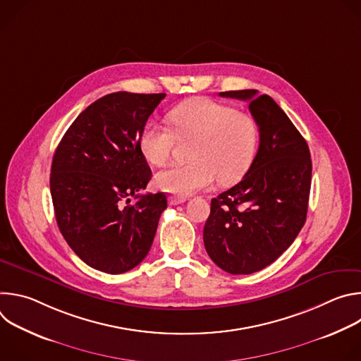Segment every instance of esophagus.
I'll use <instances>...</instances> for the list:
<instances>
[{
	"instance_id": "obj_1",
	"label": "esophagus",
	"mask_w": 361,
	"mask_h": 361,
	"mask_svg": "<svg viewBox=\"0 0 361 361\" xmlns=\"http://www.w3.org/2000/svg\"><path fill=\"white\" fill-rule=\"evenodd\" d=\"M187 198L185 197H178V195H171L170 198H169V201H170V204L171 205H177V204H183L184 201H185Z\"/></svg>"
}]
</instances>
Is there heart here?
<instances>
[{"mask_svg": "<svg viewBox=\"0 0 361 361\" xmlns=\"http://www.w3.org/2000/svg\"><path fill=\"white\" fill-rule=\"evenodd\" d=\"M171 130L147 123L138 137L144 159L163 166L169 161L176 137L195 138L185 164H173L156 176L157 185L174 195H190L209 188L217 178L230 184L250 169L259 144V128L250 114L210 98H191L170 113Z\"/></svg>", "mask_w": 361, "mask_h": 361, "instance_id": "1", "label": "heart"}]
</instances>
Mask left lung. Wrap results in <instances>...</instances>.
Instances as JSON below:
<instances>
[{
  "label": "left lung",
  "instance_id": "1",
  "mask_svg": "<svg viewBox=\"0 0 361 361\" xmlns=\"http://www.w3.org/2000/svg\"><path fill=\"white\" fill-rule=\"evenodd\" d=\"M220 95L248 102L260 145L243 180L212 200L202 238L221 270L251 274L276 262L305 223L310 149L270 95H259L257 90Z\"/></svg>",
  "mask_w": 361,
  "mask_h": 361
}]
</instances>
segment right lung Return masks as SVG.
Listing matches in <instances>:
<instances>
[{
    "label": "right lung",
    "mask_w": 361,
    "mask_h": 361,
    "mask_svg": "<svg viewBox=\"0 0 361 361\" xmlns=\"http://www.w3.org/2000/svg\"><path fill=\"white\" fill-rule=\"evenodd\" d=\"M164 97H101L74 120L54 152L49 188L59 228L95 270L121 274L138 266L167 209L164 192L138 194L152 176L140 131ZM131 196L137 198L133 204Z\"/></svg>",
    "instance_id": "obj_1"
}]
</instances>
